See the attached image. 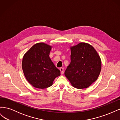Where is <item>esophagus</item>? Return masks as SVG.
I'll use <instances>...</instances> for the list:
<instances>
[{
	"mask_svg": "<svg viewBox=\"0 0 120 120\" xmlns=\"http://www.w3.org/2000/svg\"><path fill=\"white\" fill-rule=\"evenodd\" d=\"M60 71L61 74H64V68H60Z\"/></svg>",
	"mask_w": 120,
	"mask_h": 120,
	"instance_id": "obj_1",
	"label": "esophagus"
}]
</instances>
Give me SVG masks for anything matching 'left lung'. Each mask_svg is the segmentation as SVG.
I'll return each mask as SVG.
<instances>
[{
  "label": "left lung",
  "instance_id": "8db88e82",
  "mask_svg": "<svg viewBox=\"0 0 120 120\" xmlns=\"http://www.w3.org/2000/svg\"><path fill=\"white\" fill-rule=\"evenodd\" d=\"M71 63L64 75L75 88H88L99 77L101 66V58L95 49L85 42L71 47Z\"/></svg>",
  "mask_w": 120,
  "mask_h": 120
}]
</instances>
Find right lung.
<instances>
[{
    "instance_id": "right-lung-1",
    "label": "right lung",
    "mask_w": 120,
    "mask_h": 120,
    "mask_svg": "<svg viewBox=\"0 0 120 120\" xmlns=\"http://www.w3.org/2000/svg\"><path fill=\"white\" fill-rule=\"evenodd\" d=\"M52 46L45 43H36L25 53L22 68L26 80L34 88L45 89L52 86L60 71L49 57Z\"/></svg>"
}]
</instances>
